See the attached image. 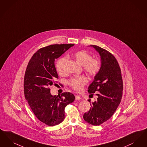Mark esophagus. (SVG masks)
<instances>
[{"label": "esophagus", "instance_id": "esophagus-1", "mask_svg": "<svg viewBox=\"0 0 147 147\" xmlns=\"http://www.w3.org/2000/svg\"><path fill=\"white\" fill-rule=\"evenodd\" d=\"M75 98H76V100H79L81 99V97L79 95H76Z\"/></svg>", "mask_w": 147, "mask_h": 147}]
</instances>
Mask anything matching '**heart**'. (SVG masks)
I'll return each mask as SVG.
<instances>
[{
    "label": "heart",
    "instance_id": "b5f03b06",
    "mask_svg": "<svg viewBox=\"0 0 147 147\" xmlns=\"http://www.w3.org/2000/svg\"><path fill=\"white\" fill-rule=\"evenodd\" d=\"M74 58L80 64L83 65V68L90 76H96L101 68V62L98 58H92L91 54L85 50H80L73 54ZM67 61V57L59 58L56 63V68L59 74L63 73L64 65ZM88 80L84 76H77L70 78L68 83L70 87L76 91H81Z\"/></svg>",
    "mask_w": 147,
    "mask_h": 147
}]
</instances>
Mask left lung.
<instances>
[{"label": "left lung", "mask_w": 147, "mask_h": 147, "mask_svg": "<svg viewBox=\"0 0 147 147\" xmlns=\"http://www.w3.org/2000/svg\"><path fill=\"white\" fill-rule=\"evenodd\" d=\"M101 56V68L89 88L91 95L96 92L97 100L91 103V108L83 118L88 123L99 126L111 117L119 105L123 93L121 70L116 58L108 51L91 45Z\"/></svg>", "instance_id": "8db88e82"}]
</instances>
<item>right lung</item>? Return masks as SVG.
Instances as JSON below:
<instances>
[{"instance_id":"1","label":"right lung","mask_w":147,"mask_h":147,"mask_svg":"<svg viewBox=\"0 0 147 147\" xmlns=\"http://www.w3.org/2000/svg\"><path fill=\"white\" fill-rule=\"evenodd\" d=\"M74 45L56 44L42 47L34 54L26 67L24 81L25 97L36 117L48 126L61 123L65 118V106L75 100L69 92L53 96L49 88L58 83L55 59Z\"/></svg>"}]
</instances>
